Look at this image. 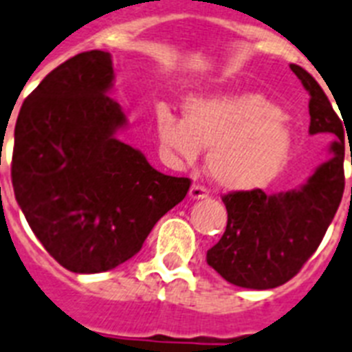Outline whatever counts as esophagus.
Segmentation results:
<instances>
[{
	"mask_svg": "<svg viewBox=\"0 0 352 352\" xmlns=\"http://www.w3.org/2000/svg\"><path fill=\"white\" fill-rule=\"evenodd\" d=\"M188 196H190V199H205V197H208V190L201 185H192Z\"/></svg>",
	"mask_w": 352,
	"mask_h": 352,
	"instance_id": "1",
	"label": "esophagus"
}]
</instances>
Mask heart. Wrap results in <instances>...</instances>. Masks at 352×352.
I'll return each instance as SVG.
<instances>
[{
	"instance_id": "1",
	"label": "heart",
	"mask_w": 352,
	"mask_h": 352,
	"mask_svg": "<svg viewBox=\"0 0 352 352\" xmlns=\"http://www.w3.org/2000/svg\"><path fill=\"white\" fill-rule=\"evenodd\" d=\"M156 131L165 149L192 164L208 149L210 178L228 190L268 185L286 165L292 129L261 93L197 95L185 102V118L160 109Z\"/></svg>"
}]
</instances>
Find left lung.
<instances>
[{
  "mask_svg": "<svg viewBox=\"0 0 352 352\" xmlns=\"http://www.w3.org/2000/svg\"><path fill=\"white\" fill-rule=\"evenodd\" d=\"M309 91V135L331 133L327 162L318 165L304 185L287 192L261 188L223 196L228 221L217 245L207 252L208 266L225 280L248 289L283 286L300 272L326 235L342 201L344 136L347 127L336 117L329 98L306 69L289 65Z\"/></svg>",
  "mask_w": 352,
  "mask_h": 352,
  "instance_id": "8db88e82",
  "label": "left lung"
}]
</instances>
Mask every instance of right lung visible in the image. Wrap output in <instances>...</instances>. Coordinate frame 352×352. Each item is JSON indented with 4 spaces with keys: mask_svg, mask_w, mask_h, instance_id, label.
Masks as SVG:
<instances>
[{
    "mask_svg": "<svg viewBox=\"0 0 352 352\" xmlns=\"http://www.w3.org/2000/svg\"><path fill=\"white\" fill-rule=\"evenodd\" d=\"M111 55L82 52L25 98L14 129L12 187L32 232L60 266L100 274L140 252L190 179L151 167L117 133L127 126Z\"/></svg>",
    "mask_w": 352,
    "mask_h": 352,
    "instance_id": "add662e5",
    "label": "right lung"
}]
</instances>
